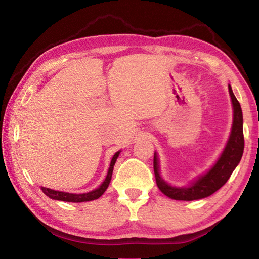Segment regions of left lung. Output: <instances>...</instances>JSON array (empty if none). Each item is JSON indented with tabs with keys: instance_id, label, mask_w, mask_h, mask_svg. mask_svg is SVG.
Segmentation results:
<instances>
[{
	"instance_id": "left-lung-1",
	"label": "left lung",
	"mask_w": 259,
	"mask_h": 259,
	"mask_svg": "<svg viewBox=\"0 0 259 259\" xmlns=\"http://www.w3.org/2000/svg\"><path fill=\"white\" fill-rule=\"evenodd\" d=\"M229 91L231 95L232 104H233V125L230 135V139L226 144L224 152L209 171L201 176L198 181H195L190 187H172L166 184L160 177L159 163L157 156L154 154V175L156 185L164 195L174 200L181 201H193L207 198L218 191L225 183L229 181L232 172L234 171L236 165L243 154L244 148V137H243V117L242 109L240 103L232 91L231 85H229Z\"/></svg>"
}]
</instances>
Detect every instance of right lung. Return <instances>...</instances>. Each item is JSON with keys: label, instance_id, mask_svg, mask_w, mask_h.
<instances>
[{"label": "right lung", "instance_id": "1", "mask_svg": "<svg viewBox=\"0 0 259 259\" xmlns=\"http://www.w3.org/2000/svg\"><path fill=\"white\" fill-rule=\"evenodd\" d=\"M120 152H116L114 154L113 159L111 161V165H109L107 176L105 178L104 183L100 185L97 190L91 191L89 193H83V194H72V193H66V192H59V191H54L50 190V188L47 187H41L42 192L45 193L47 196H49L50 199L54 200H59V201H66V202H87V201H93L100 198L104 194V192L107 190L109 185V182L112 179V174H113V168L114 164H115L117 156H119Z\"/></svg>", "mask_w": 259, "mask_h": 259}]
</instances>
